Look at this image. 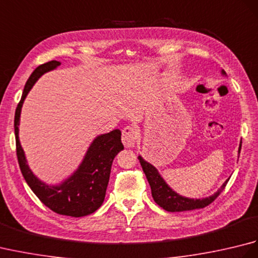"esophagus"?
<instances>
[{"mask_svg":"<svg viewBox=\"0 0 258 258\" xmlns=\"http://www.w3.org/2000/svg\"><path fill=\"white\" fill-rule=\"evenodd\" d=\"M139 131L133 126H126L122 131V142L125 147H134L138 143Z\"/></svg>","mask_w":258,"mask_h":258,"instance_id":"esophagus-1","label":"esophagus"}]
</instances>
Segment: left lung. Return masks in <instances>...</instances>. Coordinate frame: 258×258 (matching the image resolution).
I'll return each mask as SVG.
<instances>
[{
	"instance_id": "1",
	"label": "left lung",
	"mask_w": 258,
	"mask_h": 258,
	"mask_svg": "<svg viewBox=\"0 0 258 258\" xmlns=\"http://www.w3.org/2000/svg\"><path fill=\"white\" fill-rule=\"evenodd\" d=\"M222 74L226 75L225 71L222 70ZM240 149H242V141L238 147V156L240 153ZM139 160L141 163V166L143 168V171L146 175V178L149 180V184L152 189V196L154 199L157 205H160L164 210L167 212H184V211H191L197 210V208H204L205 206L210 205L213 201L216 200V197L222 193V190L225 188L227 182L229 180V177L223 183L221 188L218 189L216 193H214L210 197H205V199H187L182 195L177 194L176 191H174L169 186L166 184L165 180L158 173L155 166H153L152 164L146 162L143 157L139 156Z\"/></svg>"
}]
</instances>
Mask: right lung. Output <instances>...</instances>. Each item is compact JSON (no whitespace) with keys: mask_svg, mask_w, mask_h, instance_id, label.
<instances>
[{"mask_svg":"<svg viewBox=\"0 0 258 258\" xmlns=\"http://www.w3.org/2000/svg\"><path fill=\"white\" fill-rule=\"evenodd\" d=\"M59 65L61 63L57 61L42 64L34 70L26 82L14 117L16 155L22 175L43 204L59 215L82 217L94 213L103 204L113 160L124 146L120 141V131L114 130L94 139L78 169L61 184L47 185L33 174L27 165L19 139L21 109L35 82L43 74L55 70Z\"/></svg>","mask_w":258,"mask_h":258,"instance_id":"add662e5","label":"right lung"}]
</instances>
